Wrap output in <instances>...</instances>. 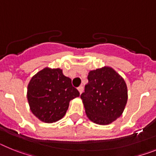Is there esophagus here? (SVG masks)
<instances>
[{
  "label": "esophagus",
  "mask_w": 156,
  "mask_h": 156,
  "mask_svg": "<svg viewBox=\"0 0 156 156\" xmlns=\"http://www.w3.org/2000/svg\"><path fill=\"white\" fill-rule=\"evenodd\" d=\"M78 92L80 93V94H81V93H82V92H83V86H79V87L78 88Z\"/></svg>",
  "instance_id": "34e87169"
}]
</instances>
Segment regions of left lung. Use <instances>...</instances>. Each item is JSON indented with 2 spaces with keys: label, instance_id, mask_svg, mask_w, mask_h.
<instances>
[{
  "label": "left lung",
  "instance_id": "obj_1",
  "mask_svg": "<svg viewBox=\"0 0 156 156\" xmlns=\"http://www.w3.org/2000/svg\"><path fill=\"white\" fill-rule=\"evenodd\" d=\"M89 82L81 99L88 119L98 125H108L122 115L128 91L125 80L112 67L90 70Z\"/></svg>",
  "mask_w": 156,
  "mask_h": 156
}]
</instances>
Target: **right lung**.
Segmentation results:
<instances>
[{
  "label": "right lung",
  "instance_id": "add662e5",
  "mask_svg": "<svg viewBox=\"0 0 156 156\" xmlns=\"http://www.w3.org/2000/svg\"><path fill=\"white\" fill-rule=\"evenodd\" d=\"M27 96L31 112L43 122L52 123L65 115L70 101L79 97V92L63 70L47 67L31 78Z\"/></svg>",
  "mask_w": 156,
  "mask_h": 156
}]
</instances>
